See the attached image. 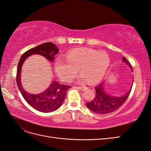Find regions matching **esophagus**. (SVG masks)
<instances>
[{
	"label": "esophagus",
	"mask_w": 151,
	"mask_h": 151,
	"mask_svg": "<svg viewBox=\"0 0 151 151\" xmlns=\"http://www.w3.org/2000/svg\"><path fill=\"white\" fill-rule=\"evenodd\" d=\"M79 89H81V90H82V91H84V90H86V89H88V88L87 87H81V86H78L77 87Z\"/></svg>",
	"instance_id": "34e87169"
}]
</instances>
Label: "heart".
I'll list each match as a JSON object with an SVG mask.
<instances>
[{
	"label": "heart",
	"instance_id": "1",
	"mask_svg": "<svg viewBox=\"0 0 151 151\" xmlns=\"http://www.w3.org/2000/svg\"><path fill=\"white\" fill-rule=\"evenodd\" d=\"M65 59L58 58L55 64L57 76L64 82L72 81L79 69L82 74L77 77L79 83L88 80L90 83H97L103 79L110 65L107 52L89 48L72 50L68 52Z\"/></svg>",
	"mask_w": 151,
	"mask_h": 151
}]
</instances>
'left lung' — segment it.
<instances>
[{
	"label": "left lung",
	"mask_w": 151,
	"mask_h": 151,
	"mask_svg": "<svg viewBox=\"0 0 151 151\" xmlns=\"http://www.w3.org/2000/svg\"><path fill=\"white\" fill-rule=\"evenodd\" d=\"M123 60L133 71L131 64L125 57H123ZM95 89L96 93L94 99L90 102L86 103V105L91 111L99 114H105L116 111L127 100L132 89H130V90L123 96H113L107 94L105 91L103 83L96 86Z\"/></svg>",
	"instance_id": "1"
}]
</instances>
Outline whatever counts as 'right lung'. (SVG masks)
<instances>
[{
  "instance_id": "add662e5",
  "label": "right lung",
  "mask_w": 151,
  "mask_h": 151,
  "mask_svg": "<svg viewBox=\"0 0 151 151\" xmlns=\"http://www.w3.org/2000/svg\"><path fill=\"white\" fill-rule=\"evenodd\" d=\"M59 51L58 48L52 42H46L27 51L20 58L18 65L16 83L24 99L37 111L42 112H51L58 109L62 105L65 98L67 91L70 86L61 84L57 81H52L49 88L38 95H32L24 90L21 84L22 66L28 56L32 55H40L52 62L55 56Z\"/></svg>"
}]
</instances>
